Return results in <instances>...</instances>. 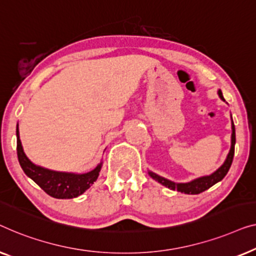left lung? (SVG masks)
Here are the masks:
<instances>
[{
  "label": "left lung",
  "mask_w": 256,
  "mask_h": 256,
  "mask_svg": "<svg viewBox=\"0 0 256 256\" xmlns=\"http://www.w3.org/2000/svg\"><path fill=\"white\" fill-rule=\"evenodd\" d=\"M218 96L220 97L222 100H224V97H222V92L220 89L217 92ZM231 122H232V134H231V148H230V152L226 156V159L224 161L220 167H219L217 170H214L212 174L210 175H204L200 176V178H194L189 182H174L170 181V180L162 178V176L156 174V172L148 170V175L152 178L153 180H156V182L161 183V184L167 186V188L172 189V190H176L178 192H183V194H188V195H197V194H200L208 190V188H211L212 186H214L216 183H218L219 181H222V178H225L228 172L230 170V167H231L232 161H233V156H234V146H236V128L234 124H233V120H232V114H231Z\"/></svg>",
  "instance_id": "left-lung-1"
}]
</instances>
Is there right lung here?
Masks as SVG:
<instances>
[{"label": "right lung", "mask_w": 256, "mask_h": 256, "mask_svg": "<svg viewBox=\"0 0 256 256\" xmlns=\"http://www.w3.org/2000/svg\"><path fill=\"white\" fill-rule=\"evenodd\" d=\"M17 136V156L23 172L28 178L37 183L44 192L51 197L59 200H70L80 196L88 190L98 178L103 161L88 172H56L52 169L34 164L24 153L20 138L18 124L16 128Z\"/></svg>", "instance_id": "obj_1"}]
</instances>
